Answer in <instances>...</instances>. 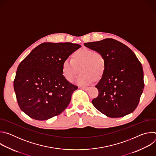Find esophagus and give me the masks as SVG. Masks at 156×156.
<instances>
[{"instance_id": "34e87169", "label": "esophagus", "mask_w": 156, "mask_h": 156, "mask_svg": "<svg viewBox=\"0 0 156 156\" xmlns=\"http://www.w3.org/2000/svg\"><path fill=\"white\" fill-rule=\"evenodd\" d=\"M80 88L82 89V90H84V91H87L89 89H90V87H81Z\"/></svg>"}]
</instances>
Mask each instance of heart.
Masks as SVG:
<instances>
[{
    "mask_svg": "<svg viewBox=\"0 0 156 156\" xmlns=\"http://www.w3.org/2000/svg\"><path fill=\"white\" fill-rule=\"evenodd\" d=\"M106 60L104 55L99 51L82 48L75 51L72 59H66L62 64V74L68 81H71L79 72L75 82L80 85H87L93 80L97 81L102 78L106 69Z\"/></svg>",
    "mask_w": 156,
    "mask_h": 156,
    "instance_id": "obj_1",
    "label": "heart"
}]
</instances>
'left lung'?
Instances as JSON below:
<instances>
[{"label": "left lung", "instance_id": "left-lung-1", "mask_svg": "<svg viewBox=\"0 0 156 156\" xmlns=\"http://www.w3.org/2000/svg\"><path fill=\"white\" fill-rule=\"evenodd\" d=\"M84 44L102 52L106 60L105 72L96 85L99 94L93 99V105L111 118L132 113L144 87L143 66L136 55L125 44L111 38Z\"/></svg>", "mask_w": 156, "mask_h": 156}]
</instances>
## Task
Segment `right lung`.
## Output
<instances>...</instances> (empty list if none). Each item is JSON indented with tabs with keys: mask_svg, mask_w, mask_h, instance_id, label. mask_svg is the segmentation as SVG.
Segmentation results:
<instances>
[{
	"mask_svg": "<svg viewBox=\"0 0 156 156\" xmlns=\"http://www.w3.org/2000/svg\"><path fill=\"white\" fill-rule=\"evenodd\" d=\"M80 47L72 42H44L19 64L13 87L18 104L27 115L46 120L67 107L78 87L64 78L62 64Z\"/></svg>",
	"mask_w": 156,
	"mask_h": 156,
	"instance_id": "add662e5",
	"label": "right lung"
}]
</instances>
